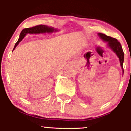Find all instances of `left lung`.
<instances>
[{"label":"left lung","mask_w":131,"mask_h":131,"mask_svg":"<svg viewBox=\"0 0 131 131\" xmlns=\"http://www.w3.org/2000/svg\"><path fill=\"white\" fill-rule=\"evenodd\" d=\"M99 37L103 40L104 42H107V46L110 48L114 53L117 55L118 58H119L121 66L123 70V61H124V52H123L122 47L121 43L118 42L117 40L115 38L104 35V34L99 33L98 34Z\"/></svg>","instance_id":"obj_1"}]
</instances>
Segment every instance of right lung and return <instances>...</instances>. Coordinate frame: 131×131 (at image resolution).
Segmentation results:
<instances>
[{
	"label": "right lung",
	"mask_w": 131,
	"mask_h": 131,
	"mask_svg": "<svg viewBox=\"0 0 131 131\" xmlns=\"http://www.w3.org/2000/svg\"><path fill=\"white\" fill-rule=\"evenodd\" d=\"M58 30L55 29L53 27H48L45 26V25H39V26L33 27L31 28H24L22 30L21 32L20 35H19V37L18 40L17 42L16 43L14 46L13 51L15 49L17 46L18 45L19 42L23 40V38L26 36L27 34H33V33H52L53 31H57ZM12 51V52H13Z\"/></svg>",
	"instance_id": "obj_1"
}]
</instances>
